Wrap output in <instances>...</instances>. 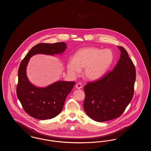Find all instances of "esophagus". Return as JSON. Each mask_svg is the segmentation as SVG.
I'll return each mask as SVG.
<instances>
[{
    "mask_svg": "<svg viewBox=\"0 0 151 151\" xmlns=\"http://www.w3.org/2000/svg\"><path fill=\"white\" fill-rule=\"evenodd\" d=\"M82 86H82V84L81 83H78L75 86L76 88H77V89H81L82 88Z\"/></svg>",
    "mask_w": 151,
    "mask_h": 151,
    "instance_id": "34e87169",
    "label": "esophagus"
}]
</instances>
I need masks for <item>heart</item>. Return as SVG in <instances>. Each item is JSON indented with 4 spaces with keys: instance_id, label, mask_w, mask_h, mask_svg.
<instances>
[{
    "instance_id": "heart-1",
    "label": "heart",
    "mask_w": 151,
    "mask_h": 151,
    "mask_svg": "<svg viewBox=\"0 0 151 151\" xmlns=\"http://www.w3.org/2000/svg\"><path fill=\"white\" fill-rule=\"evenodd\" d=\"M114 60L112 51L96 47L83 48L78 51L73 59H68L67 68L68 73L76 76L84 68V75L89 80L100 79L108 71Z\"/></svg>"
}]
</instances>
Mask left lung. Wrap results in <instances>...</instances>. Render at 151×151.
<instances>
[{
	"mask_svg": "<svg viewBox=\"0 0 151 151\" xmlns=\"http://www.w3.org/2000/svg\"><path fill=\"white\" fill-rule=\"evenodd\" d=\"M121 54L113 70L84 88V109L97 122L110 121L122 115L133 97L136 70L128 52L118 46Z\"/></svg>",
	"mask_w": 151,
	"mask_h": 151,
	"instance_id": "8db88e82",
	"label": "left lung"
}]
</instances>
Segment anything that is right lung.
<instances>
[{
  "mask_svg": "<svg viewBox=\"0 0 151 151\" xmlns=\"http://www.w3.org/2000/svg\"><path fill=\"white\" fill-rule=\"evenodd\" d=\"M66 47V43L63 42L38 43L31 49L20 65L16 93L24 110L33 118L46 120L57 116L75 82L58 81L45 88L36 87L29 82L26 74L29 59L37 54L51 55L61 54Z\"/></svg>",
  "mask_w": 151,
  "mask_h": 151,
  "instance_id": "add662e5",
  "label": "right lung"
}]
</instances>
